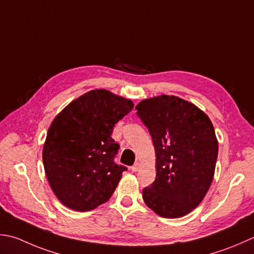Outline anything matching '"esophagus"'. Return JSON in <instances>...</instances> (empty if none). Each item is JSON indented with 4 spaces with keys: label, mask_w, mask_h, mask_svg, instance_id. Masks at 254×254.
Listing matches in <instances>:
<instances>
[{
    "label": "esophagus",
    "mask_w": 254,
    "mask_h": 254,
    "mask_svg": "<svg viewBox=\"0 0 254 254\" xmlns=\"http://www.w3.org/2000/svg\"><path fill=\"white\" fill-rule=\"evenodd\" d=\"M140 166H141V163H140V162H136V163L134 164V165L131 167L132 172H137L138 168H140Z\"/></svg>",
    "instance_id": "34e87169"
}]
</instances>
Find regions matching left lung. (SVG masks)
Wrapping results in <instances>:
<instances>
[{
	"mask_svg": "<svg viewBox=\"0 0 254 254\" xmlns=\"http://www.w3.org/2000/svg\"><path fill=\"white\" fill-rule=\"evenodd\" d=\"M155 148L156 178L143 190L148 208L164 218L192 211L215 175L218 140L210 119L195 104L162 94L135 107Z\"/></svg>",
	"mask_w": 254,
	"mask_h": 254,
	"instance_id": "obj_1",
	"label": "left lung"
}]
</instances>
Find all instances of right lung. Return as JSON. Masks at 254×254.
Listing matches in <instances>:
<instances>
[{
	"instance_id": "obj_1",
	"label": "right lung",
	"mask_w": 254,
	"mask_h": 254,
	"mask_svg": "<svg viewBox=\"0 0 254 254\" xmlns=\"http://www.w3.org/2000/svg\"><path fill=\"white\" fill-rule=\"evenodd\" d=\"M130 99L106 89L82 94L49 126L43 163L58 200L76 211H89L110 199L126 166L113 158L119 144L113 127L133 109Z\"/></svg>"
}]
</instances>
